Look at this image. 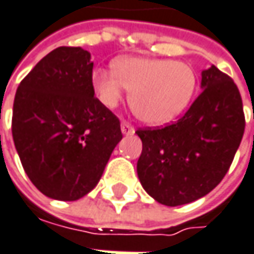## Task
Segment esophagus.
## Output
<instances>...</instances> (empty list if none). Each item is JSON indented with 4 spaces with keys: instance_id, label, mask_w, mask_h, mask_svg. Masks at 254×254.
I'll list each match as a JSON object with an SVG mask.
<instances>
[{
    "instance_id": "esophagus-1",
    "label": "esophagus",
    "mask_w": 254,
    "mask_h": 254,
    "mask_svg": "<svg viewBox=\"0 0 254 254\" xmlns=\"http://www.w3.org/2000/svg\"><path fill=\"white\" fill-rule=\"evenodd\" d=\"M121 130H122L124 135H132V133H135V127H132V125H129L127 122H122Z\"/></svg>"
}]
</instances>
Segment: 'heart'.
<instances>
[{"label": "heart", "instance_id": "1", "mask_svg": "<svg viewBox=\"0 0 254 254\" xmlns=\"http://www.w3.org/2000/svg\"><path fill=\"white\" fill-rule=\"evenodd\" d=\"M92 83L105 107H117L127 88L136 115L147 124L163 125L187 108L195 92L197 75L187 63L133 57L115 62L114 74L97 70Z\"/></svg>", "mask_w": 254, "mask_h": 254}]
</instances>
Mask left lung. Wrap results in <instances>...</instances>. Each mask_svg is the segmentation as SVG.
I'll return each mask as SVG.
<instances>
[{"instance_id": "8db88e82", "label": "left lung", "mask_w": 254, "mask_h": 254, "mask_svg": "<svg viewBox=\"0 0 254 254\" xmlns=\"http://www.w3.org/2000/svg\"><path fill=\"white\" fill-rule=\"evenodd\" d=\"M201 75L202 91L177 122L136 130L142 140L137 177L163 205H184L211 192L229 170L243 137L245 114L236 84L215 66Z\"/></svg>"}]
</instances>
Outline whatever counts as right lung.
<instances>
[{"label":"right lung","instance_id":"1","mask_svg":"<svg viewBox=\"0 0 254 254\" xmlns=\"http://www.w3.org/2000/svg\"><path fill=\"white\" fill-rule=\"evenodd\" d=\"M91 55L62 46L23 78L12 137L23 170L46 197L75 201L100 181L122 139L119 119L94 97Z\"/></svg>","mask_w":254,"mask_h":254}]
</instances>
